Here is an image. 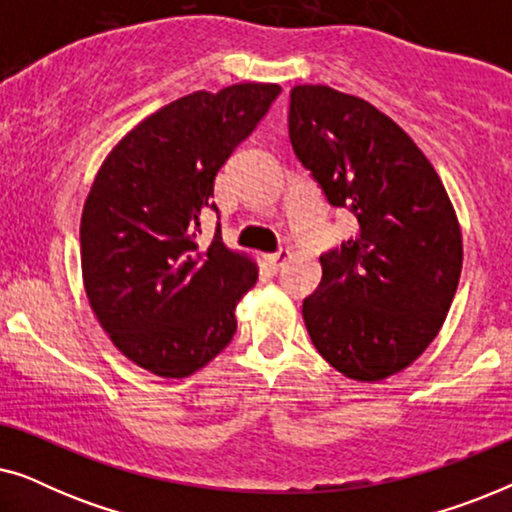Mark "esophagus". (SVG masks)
<instances>
[{
  "label": "esophagus",
  "instance_id": "1",
  "mask_svg": "<svg viewBox=\"0 0 512 512\" xmlns=\"http://www.w3.org/2000/svg\"><path fill=\"white\" fill-rule=\"evenodd\" d=\"M289 256H291V251H289V249H279V251H275V254H268V256H265V263H268L270 268L277 272L279 268H282L284 261H286V258H289Z\"/></svg>",
  "mask_w": 512,
  "mask_h": 512
}]
</instances>
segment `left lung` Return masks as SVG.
Instances as JSON below:
<instances>
[{"mask_svg": "<svg viewBox=\"0 0 512 512\" xmlns=\"http://www.w3.org/2000/svg\"><path fill=\"white\" fill-rule=\"evenodd\" d=\"M289 137L356 235L319 256L303 300L312 345L342 375L377 382L408 368L450 310L461 230L443 181L417 144L373 104L328 86L291 90Z\"/></svg>", "mask_w": 512, "mask_h": 512, "instance_id": "1", "label": "left lung"}]
</instances>
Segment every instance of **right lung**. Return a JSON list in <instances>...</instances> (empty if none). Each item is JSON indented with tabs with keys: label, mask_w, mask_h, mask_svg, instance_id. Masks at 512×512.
<instances>
[{
	"label": "right lung",
	"mask_w": 512,
	"mask_h": 512,
	"mask_svg": "<svg viewBox=\"0 0 512 512\" xmlns=\"http://www.w3.org/2000/svg\"><path fill=\"white\" fill-rule=\"evenodd\" d=\"M277 83L186 95L114 146L81 216L83 284L97 321L139 368L188 377L233 340L235 307L256 284L221 228L198 244L214 179L268 114Z\"/></svg>",
	"instance_id": "right-lung-1"
}]
</instances>
